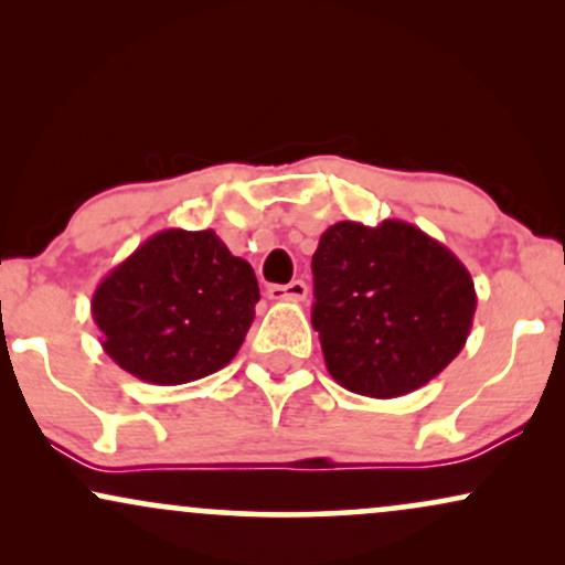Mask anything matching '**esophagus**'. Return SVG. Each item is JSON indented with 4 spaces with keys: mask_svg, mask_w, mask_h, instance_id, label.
Segmentation results:
<instances>
[{
    "mask_svg": "<svg viewBox=\"0 0 565 565\" xmlns=\"http://www.w3.org/2000/svg\"><path fill=\"white\" fill-rule=\"evenodd\" d=\"M268 297L270 300H295L300 302L308 297V284L300 281V278H295V281L289 284H274V287H268Z\"/></svg>",
    "mask_w": 565,
    "mask_h": 565,
    "instance_id": "obj_1",
    "label": "esophagus"
}]
</instances>
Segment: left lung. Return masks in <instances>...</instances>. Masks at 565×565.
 I'll return each instance as SVG.
<instances>
[{"label":"left lung","mask_w":565,"mask_h":565,"mask_svg":"<svg viewBox=\"0 0 565 565\" xmlns=\"http://www.w3.org/2000/svg\"><path fill=\"white\" fill-rule=\"evenodd\" d=\"M313 329L334 382L398 398L457 359L476 316V287L454 252L404 220H342L313 255Z\"/></svg>","instance_id":"obj_1"}]
</instances>
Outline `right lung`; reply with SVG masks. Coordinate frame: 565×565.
Returning <instances> with one entry per match:
<instances>
[{
  "label": "right lung",
  "mask_w": 565,
  "mask_h": 565,
  "mask_svg": "<svg viewBox=\"0 0 565 565\" xmlns=\"http://www.w3.org/2000/svg\"><path fill=\"white\" fill-rule=\"evenodd\" d=\"M260 287L215 231L167 228L142 242L97 284L100 345L151 385H183L231 364Z\"/></svg>",
  "instance_id": "obj_1"
}]
</instances>
